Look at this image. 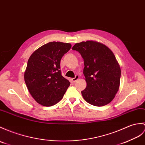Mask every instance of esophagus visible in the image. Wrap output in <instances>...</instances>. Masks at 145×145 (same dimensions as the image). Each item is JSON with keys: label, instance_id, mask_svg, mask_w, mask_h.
Instances as JSON below:
<instances>
[{"label": "esophagus", "instance_id": "1", "mask_svg": "<svg viewBox=\"0 0 145 145\" xmlns=\"http://www.w3.org/2000/svg\"><path fill=\"white\" fill-rule=\"evenodd\" d=\"M79 78H80V77H79V75H76L75 76V78H72V81H73V82H76V81L77 80H78V79H79Z\"/></svg>", "mask_w": 145, "mask_h": 145}]
</instances>
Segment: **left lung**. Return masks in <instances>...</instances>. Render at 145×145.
Wrapping results in <instances>:
<instances>
[{"label":"left lung","mask_w":145,"mask_h":145,"mask_svg":"<svg viewBox=\"0 0 145 145\" xmlns=\"http://www.w3.org/2000/svg\"><path fill=\"white\" fill-rule=\"evenodd\" d=\"M73 50L84 60L83 74L86 88L82 91L87 103L95 106L110 103L119 91L121 70L118 62L108 47L95 41L76 43Z\"/></svg>","instance_id":"8db88e82"}]
</instances>
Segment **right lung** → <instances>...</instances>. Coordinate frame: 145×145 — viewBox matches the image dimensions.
<instances>
[{
	"label": "right lung",
	"mask_w": 145,
	"mask_h": 145,
	"mask_svg": "<svg viewBox=\"0 0 145 145\" xmlns=\"http://www.w3.org/2000/svg\"><path fill=\"white\" fill-rule=\"evenodd\" d=\"M70 43L50 42L40 47L28 59L25 82L36 101L44 106L59 103L70 86L61 75L60 60L71 48Z\"/></svg>",
	"instance_id": "right-lung-1"
}]
</instances>
